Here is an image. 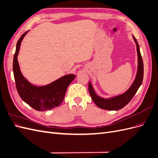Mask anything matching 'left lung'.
I'll return each instance as SVG.
<instances>
[{"label": "left lung", "instance_id": "1", "mask_svg": "<svg viewBox=\"0 0 158 158\" xmlns=\"http://www.w3.org/2000/svg\"><path fill=\"white\" fill-rule=\"evenodd\" d=\"M132 38L136 45L138 68L135 79L131 85V87L125 93L122 94L115 95V96L111 98H104L99 96L98 95L96 94L92 83H91V82H89V93L94 102L99 108L106 110H113V111H117V110L122 109L131 102V100L132 99L134 95L136 94L138 88H140L142 84L143 76H144V65H143V61L140 54L139 45H138L136 38L134 36H132Z\"/></svg>", "mask_w": 158, "mask_h": 158}]
</instances>
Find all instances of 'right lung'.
<instances>
[{
	"label": "right lung",
	"instance_id": "obj_1",
	"mask_svg": "<svg viewBox=\"0 0 158 158\" xmlns=\"http://www.w3.org/2000/svg\"><path fill=\"white\" fill-rule=\"evenodd\" d=\"M29 31L20 37L16 44L13 60V73L18 92L23 102L37 111H44L58 107L63 102L70 84L74 80L73 74H66L53 82L41 86L31 84L21 73L18 55L21 43Z\"/></svg>",
	"mask_w": 158,
	"mask_h": 158
}]
</instances>
